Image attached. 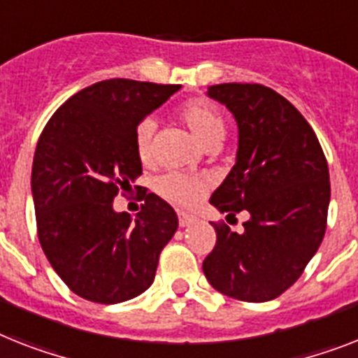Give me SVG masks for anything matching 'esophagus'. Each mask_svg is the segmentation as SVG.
<instances>
[{
  "mask_svg": "<svg viewBox=\"0 0 358 358\" xmlns=\"http://www.w3.org/2000/svg\"><path fill=\"white\" fill-rule=\"evenodd\" d=\"M177 217H179V227H182V229H185V227H190L194 221H197L194 215L185 214V212H179V214H177Z\"/></svg>",
  "mask_w": 358,
  "mask_h": 358,
  "instance_id": "1",
  "label": "esophagus"
}]
</instances>
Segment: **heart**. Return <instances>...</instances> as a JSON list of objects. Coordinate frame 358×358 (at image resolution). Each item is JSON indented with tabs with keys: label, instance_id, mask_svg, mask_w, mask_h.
<instances>
[{
	"label": "heart",
	"instance_id": "b5f03b06",
	"mask_svg": "<svg viewBox=\"0 0 358 358\" xmlns=\"http://www.w3.org/2000/svg\"><path fill=\"white\" fill-rule=\"evenodd\" d=\"M179 120L190 129L201 146H220L221 141L225 138L227 120L214 104H208L203 100H192L179 109ZM152 120H143L135 129V137H133L137 159L144 164L152 157ZM208 186L210 182L203 176L168 172L159 177L155 182V190L162 199L170 201L177 206L190 208L203 199Z\"/></svg>",
	"mask_w": 358,
	"mask_h": 358
}]
</instances>
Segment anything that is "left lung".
<instances>
[{"label": "left lung", "instance_id": "obj_1", "mask_svg": "<svg viewBox=\"0 0 358 358\" xmlns=\"http://www.w3.org/2000/svg\"><path fill=\"white\" fill-rule=\"evenodd\" d=\"M208 96L229 108L239 133L236 164L210 205L227 217H250L239 234L212 223L217 239L203 273L227 296L268 302L302 276L326 234V155L302 113L271 87L217 84Z\"/></svg>", "mask_w": 358, "mask_h": 358}]
</instances>
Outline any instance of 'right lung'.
I'll list each match as a JSON object with an SVG mask.
<instances>
[{"instance_id": "right-lung-1", "label": "right lung", "mask_w": 358, "mask_h": 358, "mask_svg": "<svg viewBox=\"0 0 358 358\" xmlns=\"http://www.w3.org/2000/svg\"><path fill=\"white\" fill-rule=\"evenodd\" d=\"M179 90L102 80L66 100L38 138L31 177L38 239L56 274L90 302L119 303L146 291L176 234L177 214L155 194L144 192L135 220L115 212L113 199L143 173L135 129Z\"/></svg>"}]
</instances>
